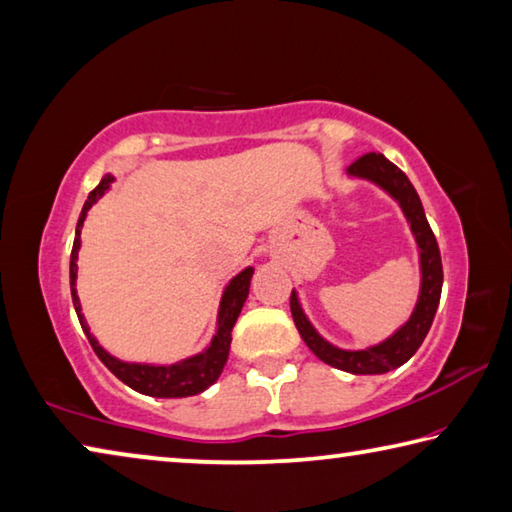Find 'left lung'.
<instances>
[{
	"label": "left lung",
	"mask_w": 512,
	"mask_h": 512,
	"mask_svg": "<svg viewBox=\"0 0 512 512\" xmlns=\"http://www.w3.org/2000/svg\"><path fill=\"white\" fill-rule=\"evenodd\" d=\"M347 174L351 179L374 183V186L388 192L399 204L401 213H404L406 222L410 224V231L415 236L417 251H420V297H417V304L406 324H401L390 338H385L379 345L365 349H342L331 345L329 340H324L315 331V326L308 322L295 290L290 295V311L301 340L326 365L349 374H385L390 370H397L406 360H410V356L420 349L426 333L431 329L442 292V258L438 240H435L431 226L426 222L420 195H417L413 183L408 181L406 174L395 163H390L383 154H365L347 167Z\"/></svg>",
	"instance_id": "8db88e82"
}]
</instances>
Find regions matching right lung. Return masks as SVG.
<instances>
[{"label": "right lung", "mask_w": 512, "mask_h": 512, "mask_svg": "<svg viewBox=\"0 0 512 512\" xmlns=\"http://www.w3.org/2000/svg\"><path fill=\"white\" fill-rule=\"evenodd\" d=\"M113 181H115L113 174H106V177L99 181V186L90 192L86 204L81 208L77 233H74V245L70 254V290H72V304L81 322V329L86 333L90 347L95 349L99 360H102L117 379L127 383L131 390L140 392V395L158 397V399H179V397L199 395V392H204L208 385H213L217 379H220V374L224 370L226 358H229L233 324H236L242 306H245L251 276H254V267H245V270L233 276L229 286L224 288L222 299H220V311H217V329L211 345H208L204 351H199V354L183 358L179 363H172V365L127 363V360L111 356L102 345H99L95 335L90 333L86 317L81 313V304L77 295V261H79V247H81V229H83V222H86V215L92 208V204H97V201L106 195V190L111 188Z\"/></svg>", "instance_id": "right-lung-1"}]
</instances>
